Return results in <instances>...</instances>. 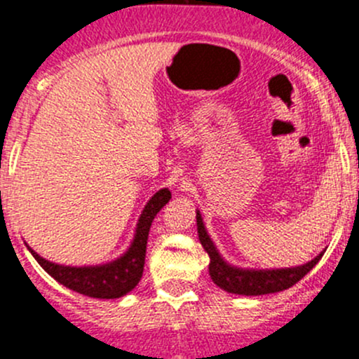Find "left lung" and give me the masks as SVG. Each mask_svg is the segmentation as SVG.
<instances>
[{
    "label": "left lung",
    "mask_w": 359,
    "mask_h": 359,
    "mask_svg": "<svg viewBox=\"0 0 359 359\" xmlns=\"http://www.w3.org/2000/svg\"><path fill=\"white\" fill-rule=\"evenodd\" d=\"M196 224H198V236L203 248L206 250L210 257L208 273L212 276L213 283L220 287L222 290L229 293H238V295H266V293H276L283 292L287 288L293 287L297 281L302 280L323 257L320 253L314 257L311 262L304 264L299 267H287V269H271V271H255V269H240V267L229 266L226 260L220 257L217 252L215 245L210 240L206 234L205 226H203V219L200 212L196 213Z\"/></svg>",
    "instance_id": "1"
}]
</instances>
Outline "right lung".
<instances>
[{
	"mask_svg": "<svg viewBox=\"0 0 359 359\" xmlns=\"http://www.w3.org/2000/svg\"><path fill=\"white\" fill-rule=\"evenodd\" d=\"M170 198H172V193L168 189H159L151 198L146 208L142 210L139 224H137L133 243L126 250L125 255L116 259L114 262L90 267L59 266V264H53L39 257L32 248H27L32 257L38 260L39 266L64 287L83 293V295L93 297V299H118V297L132 292L139 285L144 273V262H146L147 236H149L151 224L159 210L170 201Z\"/></svg>",
	"mask_w": 359,
	"mask_h": 359,
	"instance_id": "obj_1",
	"label": "right lung"
}]
</instances>
